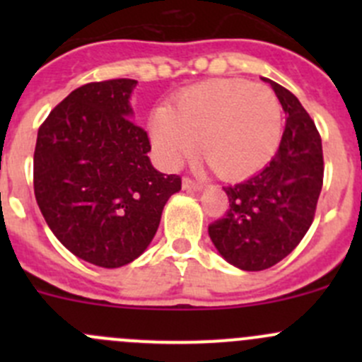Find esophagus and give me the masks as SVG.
Listing matches in <instances>:
<instances>
[{
    "label": "esophagus",
    "instance_id": "obj_1",
    "mask_svg": "<svg viewBox=\"0 0 362 362\" xmlns=\"http://www.w3.org/2000/svg\"><path fill=\"white\" fill-rule=\"evenodd\" d=\"M182 187H184L185 191H202L203 185L199 184V182H194L192 178L184 177V180H182Z\"/></svg>",
    "mask_w": 362,
    "mask_h": 362
}]
</instances>
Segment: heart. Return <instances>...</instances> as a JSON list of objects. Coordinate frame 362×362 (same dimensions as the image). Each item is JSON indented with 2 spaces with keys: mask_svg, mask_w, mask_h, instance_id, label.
Returning <instances> with one entry per match:
<instances>
[{
  "mask_svg": "<svg viewBox=\"0 0 362 362\" xmlns=\"http://www.w3.org/2000/svg\"><path fill=\"white\" fill-rule=\"evenodd\" d=\"M282 134L276 94L247 80H210L189 87L171 108L151 117V140L159 159L177 168L202 140L203 158L224 178H240L264 166Z\"/></svg>",
  "mask_w": 362,
  "mask_h": 362,
  "instance_id": "obj_1",
  "label": "heart"
}]
</instances>
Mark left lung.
I'll use <instances>...</instances> for the list:
<instances>
[{"label":"left lung","mask_w":362,"mask_h":362,"mask_svg":"<svg viewBox=\"0 0 362 362\" xmlns=\"http://www.w3.org/2000/svg\"><path fill=\"white\" fill-rule=\"evenodd\" d=\"M286 112V129L273 159L254 177L224 187L226 215L208 226L218 254L245 272L275 266L312 226L322 191V140L315 122L291 90L269 78Z\"/></svg>","instance_id":"left-lung-1"}]
</instances>
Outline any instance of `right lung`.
Listing matches in <instances>:
<instances>
[{
  "mask_svg": "<svg viewBox=\"0 0 362 362\" xmlns=\"http://www.w3.org/2000/svg\"><path fill=\"white\" fill-rule=\"evenodd\" d=\"M136 80L90 82L40 126L35 196L50 231L76 257L120 268L151 245L163 208L182 189L148 159L147 131L131 120Z\"/></svg>",
  "mask_w": 362,
  "mask_h": 362,
  "instance_id": "obj_1",
  "label": "right lung"
}]
</instances>
